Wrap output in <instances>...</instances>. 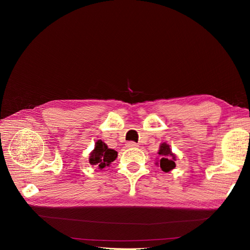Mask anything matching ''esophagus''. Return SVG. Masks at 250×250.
Wrapping results in <instances>:
<instances>
[{
  "instance_id": "obj_1",
  "label": "esophagus",
  "mask_w": 250,
  "mask_h": 250,
  "mask_svg": "<svg viewBox=\"0 0 250 250\" xmlns=\"http://www.w3.org/2000/svg\"><path fill=\"white\" fill-rule=\"evenodd\" d=\"M126 145H127L128 148H137V147H139L138 144L134 143V142H128Z\"/></svg>"
}]
</instances>
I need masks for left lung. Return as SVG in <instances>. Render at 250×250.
Here are the masks:
<instances>
[{"label": "left lung", "instance_id": "left-lung-1", "mask_svg": "<svg viewBox=\"0 0 250 250\" xmlns=\"http://www.w3.org/2000/svg\"><path fill=\"white\" fill-rule=\"evenodd\" d=\"M158 158H156L157 162L155 165H157L158 167H161V169L168 173L172 171L174 168L176 167L175 162H176V155L172 152V149L170 148V145L167 143H162L160 149H158Z\"/></svg>", "mask_w": 250, "mask_h": 250}]
</instances>
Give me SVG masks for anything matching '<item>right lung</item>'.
Wrapping results in <instances>:
<instances>
[{
  "instance_id": "obj_1",
  "label": "right lung",
  "mask_w": 250,
  "mask_h": 250,
  "mask_svg": "<svg viewBox=\"0 0 250 250\" xmlns=\"http://www.w3.org/2000/svg\"><path fill=\"white\" fill-rule=\"evenodd\" d=\"M118 157V152L116 150L108 148V146L102 142L101 140H98L95 143V148L89 153L88 162L89 164L97 167L98 169H104L109 167L110 164Z\"/></svg>"
}]
</instances>
